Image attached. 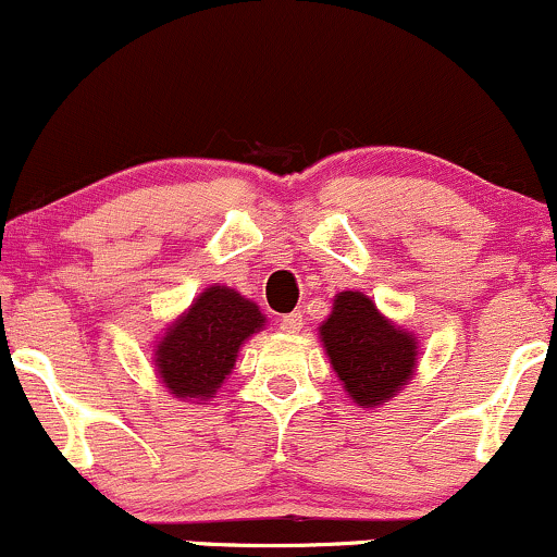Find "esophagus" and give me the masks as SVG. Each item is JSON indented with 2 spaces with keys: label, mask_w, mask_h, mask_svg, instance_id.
<instances>
[{
  "label": "esophagus",
  "mask_w": 557,
  "mask_h": 557,
  "mask_svg": "<svg viewBox=\"0 0 557 557\" xmlns=\"http://www.w3.org/2000/svg\"><path fill=\"white\" fill-rule=\"evenodd\" d=\"M280 330L287 332V335H296V332L304 330V314L293 311V314L283 317V319H280Z\"/></svg>",
  "instance_id": "1"
}]
</instances>
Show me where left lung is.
Listing matches in <instances>:
<instances>
[{
    "label": "left lung",
    "instance_id": "8db88e82",
    "mask_svg": "<svg viewBox=\"0 0 557 557\" xmlns=\"http://www.w3.org/2000/svg\"><path fill=\"white\" fill-rule=\"evenodd\" d=\"M319 337L348 398L361 408L395 398L417 369V337L382 317L359 290L337 293Z\"/></svg>",
    "mask_w": 557,
    "mask_h": 557
}]
</instances>
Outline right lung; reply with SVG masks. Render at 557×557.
<instances>
[{
  "label": "right lung",
  "instance_id": "right-lung-1",
  "mask_svg": "<svg viewBox=\"0 0 557 557\" xmlns=\"http://www.w3.org/2000/svg\"><path fill=\"white\" fill-rule=\"evenodd\" d=\"M267 317L238 290L212 285L177 317L157 343L159 380L181 400H209L233 372L240 345Z\"/></svg>",
  "mask_w": 557,
  "mask_h": 557
}]
</instances>
